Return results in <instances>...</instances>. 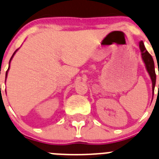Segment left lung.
I'll list each match as a JSON object with an SVG mask.
<instances>
[{"label":"left lung","instance_id":"obj_1","mask_svg":"<svg viewBox=\"0 0 159 159\" xmlns=\"http://www.w3.org/2000/svg\"><path fill=\"white\" fill-rule=\"evenodd\" d=\"M139 48L141 50V54L142 61L145 65V68L150 76L152 83V95H154V90H155V82H156V75L155 70V63H154L153 58L151 56L150 53L147 51L143 41L139 42Z\"/></svg>","mask_w":159,"mask_h":159}]
</instances>
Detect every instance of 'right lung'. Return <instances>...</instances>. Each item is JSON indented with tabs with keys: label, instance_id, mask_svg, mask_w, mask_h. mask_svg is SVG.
I'll return each mask as SVG.
<instances>
[{
	"label": "right lung",
	"instance_id": "add662e5",
	"mask_svg": "<svg viewBox=\"0 0 159 159\" xmlns=\"http://www.w3.org/2000/svg\"><path fill=\"white\" fill-rule=\"evenodd\" d=\"M18 49H19V48H18ZM18 49H17V50H15V53H13V55H12V57H11V59H10V61H9V67H8V69H7V71H6V76H5V78H7V73H8L9 68H10V64H11V61L12 58H13V57L15 56V53H16V52L18 51Z\"/></svg>",
	"mask_w": 159,
	"mask_h": 159
}]
</instances>
